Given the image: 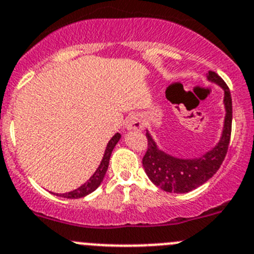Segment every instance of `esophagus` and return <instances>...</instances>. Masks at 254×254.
<instances>
[{"mask_svg": "<svg viewBox=\"0 0 254 254\" xmlns=\"http://www.w3.org/2000/svg\"><path fill=\"white\" fill-rule=\"evenodd\" d=\"M125 127L129 130H141L144 127V124L143 120H141V118L138 114H131V115H129L127 118Z\"/></svg>", "mask_w": 254, "mask_h": 254, "instance_id": "1", "label": "esophagus"}]
</instances>
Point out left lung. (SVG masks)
Here are the masks:
<instances>
[{
    "label": "left lung",
    "instance_id": "8db88e82",
    "mask_svg": "<svg viewBox=\"0 0 254 254\" xmlns=\"http://www.w3.org/2000/svg\"><path fill=\"white\" fill-rule=\"evenodd\" d=\"M208 80L215 82L224 90L223 134L217 146L198 159H179L158 149L155 141L146 131L148 149L143 158L146 175L156 187L169 193H188L204 184L217 173L227 155L232 132V96L224 80L214 71L208 72Z\"/></svg>",
    "mask_w": 254,
    "mask_h": 254
}]
</instances>
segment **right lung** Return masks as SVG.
Instances as JSON below:
<instances>
[{"label":"right lung","instance_id":"1","mask_svg":"<svg viewBox=\"0 0 254 254\" xmlns=\"http://www.w3.org/2000/svg\"><path fill=\"white\" fill-rule=\"evenodd\" d=\"M120 138H122V135H120L119 132H116L113 138L110 139V141L108 143V146H106L105 154H104V158H103V160H101L100 165H99V168L96 169V172L92 174V177L90 178L86 183L82 184L81 187H79V188L75 189V190L68 191V193H65V194H61L60 196H64V198H67V199L82 198V196L92 193L95 189L98 188V187L101 184V182H103L104 177H105L106 170H108L111 151H113V149L115 148V145L118 144V141L120 140Z\"/></svg>","mask_w":254,"mask_h":254}]
</instances>
